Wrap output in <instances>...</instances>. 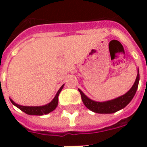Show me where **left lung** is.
<instances>
[{"label":"left lung","instance_id":"left-lung-1","mask_svg":"<svg viewBox=\"0 0 147 147\" xmlns=\"http://www.w3.org/2000/svg\"><path fill=\"white\" fill-rule=\"evenodd\" d=\"M140 74L139 70H138V73H137V78H136L134 84L126 94L115 98V99L104 101V102L94 101V100L88 98L80 89H78V91L80 92L82 100L84 105L90 111L95 112V113H98V114H112V113H115L120 110L123 109V107H125L131 101L136 94L137 88H138Z\"/></svg>","mask_w":147,"mask_h":147}]
</instances>
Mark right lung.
<instances>
[{
    "instance_id": "add662e5",
    "label": "right lung",
    "mask_w": 147,
    "mask_h": 147,
    "mask_svg": "<svg viewBox=\"0 0 147 147\" xmlns=\"http://www.w3.org/2000/svg\"><path fill=\"white\" fill-rule=\"evenodd\" d=\"M64 85H62V87L60 88L59 90L58 91V92L55 94V98H53V100L50 103L47 104L43 106H22V105H17L13 101V100L10 99L11 103L13 105H15L16 107H18L20 110H21L22 111H24V113H26L30 115H43V114H47L50 113L51 111H53L56 108L58 105V102H59V94L62 91V88H63Z\"/></svg>"
}]
</instances>
